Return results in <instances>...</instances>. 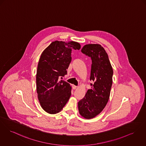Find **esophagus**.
<instances>
[{
	"instance_id": "34e87169",
	"label": "esophagus",
	"mask_w": 146,
	"mask_h": 146,
	"mask_svg": "<svg viewBox=\"0 0 146 146\" xmlns=\"http://www.w3.org/2000/svg\"><path fill=\"white\" fill-rule=\"evenodd\" d=\"M77 88V86H74V85H72V88H73V90H75V89H76Z\"/></svg>"
}]
</instances>
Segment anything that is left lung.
<instances>
[{
    "label": "left lung",
    "mask_w": 146,
    "mask_h": 146,
    "mask_svg": "<svg viewBox=\"0 0 146 146\" xmlns=\"http://www.w3.org/2000/svg\"><path fill=\"white\" fill-rule=\"evenodd\" d=\"M81 52L91 58L90 80L94 84L90 83L92 89L79 101V112L84 118L91 119L103 111L109 100L113 71L108 54L100 44H86Z\"/></svg>",
    "instance_id": "8db88e82"
}]
</instances>
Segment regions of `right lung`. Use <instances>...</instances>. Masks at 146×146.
Returning <instances> with one entry per match:
<instances>
[{
	"instance_id": "obj_1",
	"label": "right lung",
	"mask_w": 146,
	"mask_h": 146,
	"mask_svg": "<svg viewBox=\"0 0 146 146\" xmlns=\"http://www.w3.org/2000/svg\"><path fill=\"white\" fill-rule=\"evenodd\" d=\"M79 43L53 42L42 52L36 75V92L42 108L46 112H59L71 96V86L61 80L67 74L72 49L79 50Z\"/></svg>"
}]
</instances>
